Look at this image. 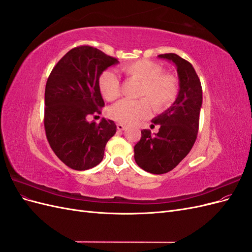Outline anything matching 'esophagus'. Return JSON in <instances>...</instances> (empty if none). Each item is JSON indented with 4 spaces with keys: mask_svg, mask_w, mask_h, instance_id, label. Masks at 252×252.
Segmentation results:
<instances>
[{
    "mask_svg": "<svg viewBox=\"0 0 252 252\" xmlns=\"http://www.w3.org/2000/svg\"><path fill=\"white\" fill-rule=\"evenodd\" d=\"M117 128H118V130H124L125 129V125L124 124H121V123H118L117 124Z\"/></svg>",
    "mask_w": 252,
    "mask_h": 252,
    "instance_id": "esophagus-1",
    "label": "esophagus"
}]
</instances>
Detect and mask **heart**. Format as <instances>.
<instances>
[{
	"label": "heart",
	"mask_w": 252,
	"mask_h": 252,
	"mask_svg": "<svg viewBox=\"0 0 252 252\" xmlns=\"http://www.w3.org/2000/svg\"><path fill=\"white\" fill-rule=\"evenodd\" d=\"M128 80L141 83L138 101L123 100L108 110V117L119 123L131 124L145 118L150 111H163L175 101L180 93V81L177 75L164 72L161 64L149 60H138L120 68ZM98 90L106 101L112 102L121 95V82L111 70L103 71L98 77ZM151 104H149V103Z\"/></svg>",
	"instance_id": "b5f03b06"
}]
</instances>
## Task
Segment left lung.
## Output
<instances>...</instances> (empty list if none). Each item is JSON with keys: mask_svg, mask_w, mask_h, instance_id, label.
<instances>
[{"mask_svg": "<svg viewBox=\"0 0 252 252\" xmlns=\"http://www.w3.org/2000/svg\"><path fill=\"white\" fill-rule=\"evenodd\" d=\"M158 58L171 61L177 66L180 93L175 102L152 120L158 132L143 129L141 140L134 146V159L139 167L154 174L172 170L191 150L199 131L202 107V86L192 65L175 53ZM154 125V126H155Z\"/></svg>", "mask_w": 252, "mask_h": 252, "instance_id": "obj_1", "label": "left lung"}]
</instances>
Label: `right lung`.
Listing matches in <instances>:
<instances>
[{"instance_id":"1","label":"right lung","mask_w":252,"mask_h":252,"mask_svg":"<svg viewBox=\"0 0 252 252\" xmlns=\"http://www.w3.org/2000/svg\"><path fill=\"white\" fill-rule=\"evenodd\" d=\"M118 59L83 45L68 51L50 72L45 88L44 127L52 151L66 166L87 170L102 162L105 146L117 131L111 120L88 122L101 113L98 77Z\"/></svg>"}]
</instances>
